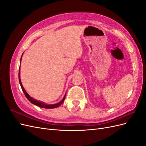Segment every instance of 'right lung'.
Listing matches in <instances>:
<instances>
[{
    "label": "right lung",
    "instance_id": "right-lung-1",
    "mask_svg": "<svg viewBox=\"0 0 146 146\" xmlns=\"http://www.w3.org/2000/svg\"><path fill=\"white\" fill-rule=\"evenodd\" d=\"M22 56H23V55H22ZM21 59H22V57H21ZM19 83H20V85L21 86V88L22 90H23V91L24 92V93L25 96L26 98H27V99L31 103L36 105V106H38L39 107H41V108H48V109H50V108H56V107H58L60 105H61L63 104V102L64 100V99H65V96H64L63 99L61 100V101H60V102L57 103V104H52V105H48V104H46L44 102H41V101H38V100H36L34 99L33 98H32V97H30L29 96V94L27 93V92L25 91V90H24V88L23 86V85H22V83H21V78H20V68H19Z\"/></svg>",
    "mask_w": 146,
    "mask_h": 146
}]
</instances>
